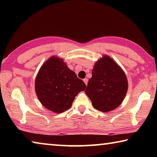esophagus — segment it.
Masks as SVG:
<instances>
[{
	"label": "esophagus",
	"instance_id": "34e87169",
	"mask_svg": "<svg viewBox=\"0 0 157 157\" xmlns=\"http://www.w3.org/2000/svg\"><path fill=\"white\" fill-rule=\"evenodd\" d=\"M83 81H84V82L85 83V84L87 85V83H88V79L85 78V79H83Z\"/></svg>",
	"mask_w": 157,
	"mask_h": 157
}]
</instances>
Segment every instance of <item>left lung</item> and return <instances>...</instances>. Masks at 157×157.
<instances>
[{"mask_svg": "<svg viewBox=\"0 0 157 157\" xmlns=\"http://www.w3.org/2000/svg\"><path fill=\"white\" fill-rule=\"evenodd\" d=\"M127 89L128 82L123 69L112 58L104 55L94 63L85 93L95 109L109 112L121 105Z\"/></svg>", "mask_w": 157, "mask_h": 157, "instance_id": "obj_1", "label": "left lung"}]
</instances>
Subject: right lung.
<instances>
[{"label":"right lung","instance_id":"add662e5","mask_svg":"<svg viewBox=\"0 0 157 157\" xmlns=\"http://www.w3.org/2000/svg\"><path fill=\"white\" fill-rule=\"evenodd\" d=\"M34 86L41 105L57 113L70 109L76 95L86 87L63 59L56 55L50 57L41 66Z\"/></svg>","mask_w":157,"mask_h":157}]
</instances>
